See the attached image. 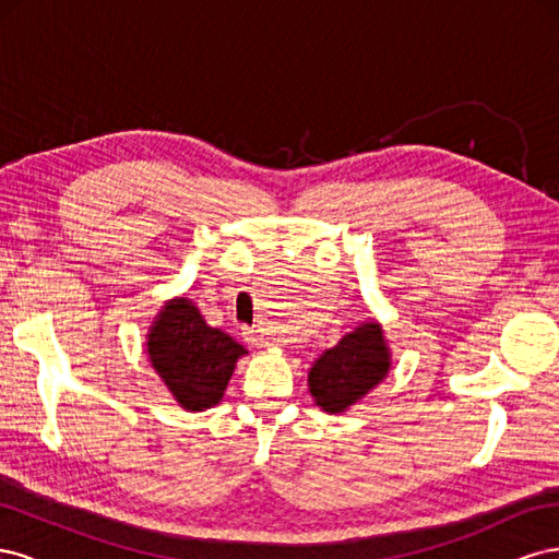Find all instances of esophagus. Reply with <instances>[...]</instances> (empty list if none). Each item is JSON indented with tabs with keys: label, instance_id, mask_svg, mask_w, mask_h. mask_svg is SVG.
<instances>
[{
	"label": "esophagus",
	"instance_id": "esophagus-1",
	"mask_svg": "<svg viewBox=\"0 0 559 559\" xmlns=\"http://www.w3.org/2000/svg\"><path fill=\"white\" fill-rule=\"evenodd\" d=\"M245 341H247L251 347H270V341H267V337H265L259 329H247V331H245Z\"/></svg>",
	"mask_w": 559,
	"mask_h": 559
}]
</instances>
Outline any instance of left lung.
<instances>
[{"mask_svg":"<svg viewBox=\"0 0 559 559\" xmlns=\"http://www.w3.org/2000/svg\"><path fill=\"white\" fill-rule=\"evenodd\" d=\"M392 349L386 345L382 324L368 319L326 349L308 370V389L312 401L329 415L347 413L354 403L389 376Z\"/></svg>","mask_w":559,"mask_h":559,"instance_id":"obj_1","label":"left lung"}]
</instances>
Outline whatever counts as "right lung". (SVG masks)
I'll use <instances>...</instances> for the list:
<instances>
[{"mask_svg":"<svg viewBox=\"0 0 559 559\" xmlns=\"http://www.w3.org/2000/svg\"><path fill=\"white\" fill-rule=\"evenodd\" d=\"M146 357L167 392L189 413H202L224 401L238 359L247 349L222 329L210 326L186 296L170 298L146 333Z\"/></svg>","mask_w":559,"mask_h":559,"instance_id":"1","label":"right lung"}]
</instances>
